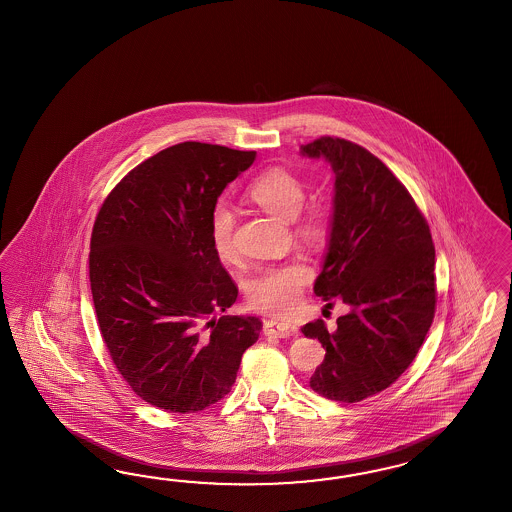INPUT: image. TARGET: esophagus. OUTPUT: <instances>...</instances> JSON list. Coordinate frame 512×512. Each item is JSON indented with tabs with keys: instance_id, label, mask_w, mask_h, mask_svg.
Listing matches in <instances>:
<instances>
[{
	"instance_id": "esophagus-1",
	"label": "esophagus",
	"mask_w": 512,
	"mask_h": 512,
	"mask_svg": "<svg viewBox=\"0 0 512 512\" xmlns=\"http://www.w3.org/2000/svg\"><path fill=\"white\" fill-rule=\"evenodd\" d=\"M264 335L268 337H296L298 335V327L290 322H283V320H266L264 327H262Z\"/></svg>"
}]
</instances>
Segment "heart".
I'll list each match as a JSON object with an SVG mask.
<instances>
[{
	"label": "heart",
	"instance_id": "obj_1",
	"mask_svg": "<svg viewBox=\"0 0 512 512\" xmlns=\"http://www.w3.org/2000/svg\"><path fill=\"white\" fill-rule=\"evenodd\" d=\"M251 201L266 211L294 220L305 200V183L300 175L283 166L262 170L248 187ZM331 224L329 207L322 200H314L298 220V229L305 237L322 238ZM212 250L222 261H233L235 250V214L218 203L209 218ZM311 281V268L301 261L285 262L262 268L246 283V300L251 309L262 312L292 311L300 300L301 290Z\"/></svg>",
	"mask_w": 512,
	"mask_h": 512
}]
</instances>
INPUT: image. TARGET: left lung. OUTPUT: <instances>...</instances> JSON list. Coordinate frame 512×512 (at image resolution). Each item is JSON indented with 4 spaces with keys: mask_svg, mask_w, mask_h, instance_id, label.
Here are the masks:
<instances>
[{
    "mask_svg": "<svg viewBox=\"0 0 512 512\" xmlns=\"http://www.w3.org/2000/svg\"><path fill=\"white\" fill-rule=\"evenodd\" d=\"M301 155L322 157L335 172L331 233L314 294L351 307L335 331L324 320L301 327L325 348L311 388L355 403L390 387L424 344L437 305L435 246L409 190L370 151L320 137L301 146Z\"/></svg>",
    "mask_w": 512,
    "mask_h": 512,
    "instance_id": "obj_1",
    "label": "left lung"
}]
</instances>
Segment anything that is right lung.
<instances>
[{"label": "right lung", "instance_id": "right-lung-1", "mask_svg": "<svg viewBox=\"0 0 512 512\" xmlns=\"http://www.w3.org/2000/svg\"><path fill=\"white\" fill-rule=\"evenodd\" d=\"M255 151L183 142L113 188L90 238V290L101 337L138 398L203 411L237 379L261 333L257 316L222 314L238 288L212 250L209 218Z\"/></svg>", "mask_w": 512, "mask_h": 512}]
</instances>
